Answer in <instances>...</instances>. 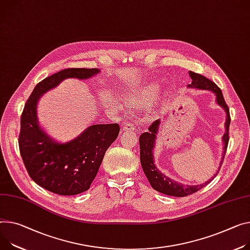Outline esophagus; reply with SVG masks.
<instances>
[{
  "mask_svg": "<svg viewBox=\"0 0 250 250\" xmlns=\"http://www.w3.org/2000/svg\"><path fill=\"white\" fill-rule=\"evenodd\" d=\"M123 130L124 131H134L135 130V125H134L133 123H126L124 126H123Z\"/></svg>",
  "mask_w": 250,
  "mask_h": 250,
  "instance_id": "esophagus-1",
  "label": "esophagus"
}]
</instances>
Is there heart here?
I'll use <instances>...</instances> for the list:
<instances>
[{
    "mask_svg": "<svg viewBox=\"0 0 250 250\" xmlns=\"http://www.w3.org/2000/svg\"><path fill=\"white\" fill-rule=\"evenodd\" d=\"M161 88L157 84H151L147 86L140 94V98L136 100L135 105L137 107H145L147 105H150L153 101H154L160 94Z\"/></svg>",
    "mask_w": 250,
    "mask_h": 250,
    "instance_id": "b5f03b06",
    "label": "heart"
}]
</instances>
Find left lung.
<instances>
[{
    "instance_id": "8db88e82",
    "label": "left lung",
    "mask_w": 250,
    "mask_h": 250,
    "mask_svg": "<svg viewBox=\"0 0 250 250\" xmlns=\"http://www.w3.org/2000/svg\"><path fill=\"white\" fill-rule=\"evenodd\" d=\"M189 76L191 77L192 82L188 85V88H194L199 90H208L213 92L216 96V103L223 108V110L226 113V120H225V133L222 137L223 142V152H222V158L219 164V168L217 170L214 176L206 181L203 184L199 185H185L179 182H176L173 179H170L165 174L161 173V171L158 170L156 165L154 164V155H153V150H154L155 142L157 139V134L159 131L160 126V120H155L153 122L150 127L148 128V132H144L141 134L139 137V144H140V161L143 168L144 173L151 184V186L154 188L156 191L160 192V193L169 195V196H175V197H184L187 195H190L192 193H195L198 190L206 186L209 182L212 181L214 177H216L218 171L221 167V164L223 162L227 145H228V131H229V125H230V115H229V108L225 103V100L223 98V95L221 90L218 88V86L207 79L206 77L194 73L192 71H189Z\"/></svg>"
}]
</instances>
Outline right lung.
<instances>
[{
    "instance_id": "obj_1",
    "label": "right lung",
    "mask_w": 250,
    "mask_h": 250,
    "mask_svg": "<svg viewBox=\"0 0 250 250\" xmlns=\"http://www.w3.org/2000/svg\"><path fill=\"white\" fill-rule=\"evenodd\" d=\"M99 69H65L37 84L21 117L20 153L30 177L41 187L59 195H76L89 189L98 173L106 150L117 139L118 124H96L69 142L50 137L38 121L37 105L41 96L63 80H86Z\"/></svg>"
}]
</instances>
